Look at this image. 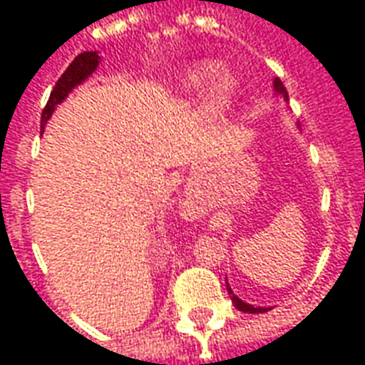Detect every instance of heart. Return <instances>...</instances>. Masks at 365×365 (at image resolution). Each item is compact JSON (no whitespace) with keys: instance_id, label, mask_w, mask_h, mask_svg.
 I'll list each match as a JSON object with an SVG mask.
<instances>
[{"instance_id":"heart-1","label":"heart","mask_w":365,"mask_h":365,"mask_svg":"<svg viewBox=\"0 0 365 365\" xmlns=\"http://www.w3.org/2000/svg\"><path fill=\"white\" fill-rule=\"evenodd\" d=\"M235 93V83L230 78H219L217 82L211 86L209 91V111L211 113H221L229 107L230 99Z\"/></svg>"}]
</instances>
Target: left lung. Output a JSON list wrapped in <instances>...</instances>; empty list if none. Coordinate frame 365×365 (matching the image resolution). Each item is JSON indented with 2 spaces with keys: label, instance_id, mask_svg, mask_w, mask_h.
<instances>
[{
  "label": "left lung",
  "instance_id": "8db88e82",
  "mask_svg": "<svg viewBox=\"0 0 365 365\" xmlns=\"http://www.w3.org/2000/svg\"><path fill=\"white\" fill-rule=\"evenodd\" d=\"M274 93H275V96L282 97V99H285V101H289L287 90L283 88V83H282V80H279V78H275V80H274ZM227 291H229L232 305L237 307L238 311H242V313H266V311H269V309H272V307H254V305H250V303L242 301V299H238V295H235V293H232V289H230L229 282H227Z\"/></svg>",
  "mask_w": 365,
  "mask_h": 365
}]
</instances>
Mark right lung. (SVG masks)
<instances>
[{"label": "right lung", "instance_id": "right-lung-1", "mask_svg": "<svg viewBox=\"0 0 365 365\" xmlns=\"http://www.w3.org/2000/svg\"><path fill=\"white\" fill-rule=\"evenodd\" d=\"M99 62H101V56H99L96 51L82 52V54L76 56L74 62L66 68V72H64L62 78L56 82L51 97H48V103H46V107L43 109V115H41V128H43V130L44 125H46V120L51 119V115L54 113V109L66 99L70 91L74 90V88H78L80 83L86 82V80L96 72V68L99 66Z\"/></svg>", "mask_w": 365, "mask_h": 365}]
</instances>
